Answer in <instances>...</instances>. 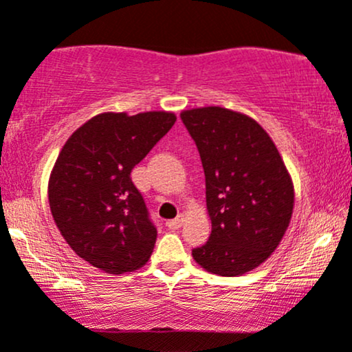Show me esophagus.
I'll list each match as a JSON object with an SVG mask.
<instances>
[{"instance_id": "1", "label": "esophagus", "mask_w": 352, "mask_h": 352, "mask_svg": "<svg viewBox=\"0 0 352 352\" xmlns=\"http://www.w3.org/2000/svg\"><path fill=\"white\" fill-rule=\"evenodd\" d=\"M182 223H184V215H179V217L167 220V223H165V226H167L170 230H177V229H180V227H182Z\"/></svg>"}]
</instances>
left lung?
I'll list each match as a JSON object with an SVG mask.
<instances>
[{
	"mask_svg": "<svg viewBox=\"0 0 352 352\" xmlns=\"http://www.w3.org/2000/svg\"><path fill=\"white\" fill-rule=\"evenodd\" d=\"M206 173L212 232L192 250L208 272L235 277L258 267L283 241L294 185L272 138L254 118L222 107L180 113Z\"/></svg>",
	"mask_w": 352,
	"mask_h": 352,
	"instance_id": "1",
	"label": "left lung"
}]
</instances>
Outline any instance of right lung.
Returning <instances> with one entry per match:
<instances>
[{
	"mask_svg": "<svg viewBox=\"0 0 352 352\" xmlns=\"http://www.w3.org/2000/svg\"><path fill=\"white\" fill-rule=\"evenodd\" d=\"M175 120L172 111H107L61 148L48 182L50 208L68 245L94 267L125 274L152 256L157 229L130 173Z\"/></svg>",
	"mask_w": 352,
	"mask_h": 352,
	"instance_id": "1",
	"label": "right lung"
}]
</instances>
